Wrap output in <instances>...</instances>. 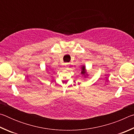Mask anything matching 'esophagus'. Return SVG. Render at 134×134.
Returning a JSON list of instances; mask_svg holds the SVG:
<instances>
[{
  "label": "esophagus",
  "instance_id": "1",
  "mask_svg": "<svg viewBox=\"0 0 134 134\" xmlns=\"http://www.w3.org/2000/svg\"><path fill=\"white\" fill-rule=\"evenodd\" d=\"M64 66H65V67H66L67 69V68L69 67V63H65V64H64Z\"/></svg>",
  "mask_w": 134,
  "mask_h": 134
}]
</instances>
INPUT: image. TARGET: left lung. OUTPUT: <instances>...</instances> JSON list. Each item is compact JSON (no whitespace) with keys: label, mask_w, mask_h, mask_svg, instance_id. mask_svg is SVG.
<instances>
[{"label":"left lung","mask_w":134,"mask_h":134,"mask_svg":"<svg viewBox=\"0 0 134 134\" xmlns=\"http://www.w3.org/2000/svg\"><path fill=\"white\" fill-rule=\"evenodd\" d=\"M80 74L82 75L84 78H87L88 76H89V74L87 72V70L86 69V66L85 65H82L81 67V72Z\"/></svg>","instance_id":"left-lung-1"}]
</instances>
